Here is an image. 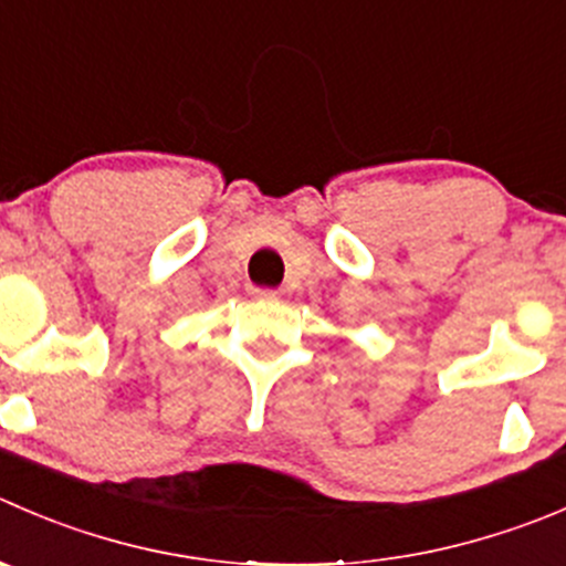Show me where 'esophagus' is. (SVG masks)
<instances>
[{
	"mask_svg": "<svg viewBox=\"0 0 566 566\" xmlns=\"http://www.w3.org/2000/svg\"><path fill=\"white\" fill-rule=\"evenodd\" d=\"M251 295H254V298H260V301H279V290H273V287H254L251 290Z\"/></svg>",
	"mask_w": 566,
	"mask_h": 566,
	"instance_id": "obj_1",
	"label": "esophagus"
}]
</instances>
